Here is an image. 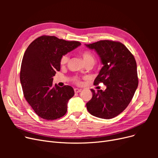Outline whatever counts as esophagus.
I'll return each mask as SVG.
<instances>
[{
	"mask_svg": "<svg viewBox=\"0 0 158 158\" xmlns=\"http://www.w3.org/2000/svg\"><path fill=\"white\" fill-rule=\"evenodd\" d=\"M81 91H82V89H81L74 88V92H75V93H79V92H81Z\"/></svg>",
	"mask_w": 158,
	"mask_h": 158,
	"instance_id": "34e87169",
	"label": "esophagus"
}]
</instances>
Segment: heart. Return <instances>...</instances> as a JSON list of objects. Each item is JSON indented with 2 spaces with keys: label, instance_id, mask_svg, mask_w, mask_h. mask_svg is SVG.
<instances>
[{
  "label": "heart",
  "instance_id": "heart-1",
  "mask_svg": "<svg viewBox=\"0 0 158 158\" xmlns=\"http://www.w3.org/2000/svg\"><path fill=\"white\" fill-rule=\"evenodd\" d=\"M80 55L82 56V57L84 59V63L86 65L88 64L93 65L95 63V56L91 51L88 50L82 51L80 52ZM69 60V56L68 55H64L61 56V58L60 59V64L62 66H64L68 63ZM73 81L76 84H81V80L78 76H74L73 78Z\"/></svg>",
  "mask_w": 158,
  "mask_h": 158
}]
</instances>
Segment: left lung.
<instances>
[{
  "instance_id": "1",
  "label": "left lung",
  "mask_w": 158,
  "mask_h": 158,
  "mask_svg": "<svg viewBox=\"0 0 158 158\" xmlns=\"http://www.w3.org/2000/svg\"><path fill=\"white\" fill-rule=\"evenodd\" d=\"M86 47L95 50L103 64L94 85L103 83L107 87L97 92L91 89L92 98L86 103L87 109L95 117L114 118L127 107L138 87L136 60L119 41L101 40Z\"/></svg>"
}]
</instances>
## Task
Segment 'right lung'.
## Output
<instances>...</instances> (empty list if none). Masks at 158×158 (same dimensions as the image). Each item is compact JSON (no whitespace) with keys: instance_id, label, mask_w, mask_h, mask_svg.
<instances>
[{"instance_id":"1","label":"right lung","mask_w":158,"mask_h":158,"mask_svg":"<svg viewBox=\"0 0 158 158\" xmlns=\"http://www.w3.org/2000/svg\"><path fill=\"white\" fill-rule=\"evenodd\" d=\"M80 45L55 36L42 35L33 41L23 55L20 82L23 95L34 112L46 120H55L67 111L74 92L70 85L52 84V77L60 69V59Z\"/></svg>"}]
</instances>
